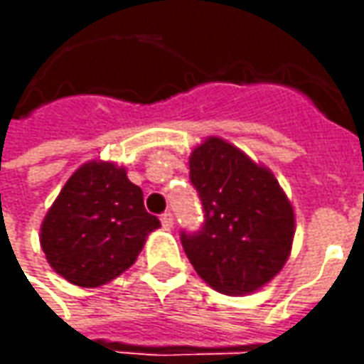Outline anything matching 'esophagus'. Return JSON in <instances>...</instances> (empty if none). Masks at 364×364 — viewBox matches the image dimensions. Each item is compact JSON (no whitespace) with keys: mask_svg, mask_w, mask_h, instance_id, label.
Listing matches in <instances>:
<instances>
[{"mask_svg":"<svg viewBox=\"0 0 364 364\" xmlns=\"http://www.w3.org/2000/svg\"><path fill=\"white\" fill-rule=\"evenodd\" d=\"M159 220H161V226H164V228H173V214L169 213V210H166V213L161 214Z\"/></svg>","mask_w":364,"mask_h":364,"instance_id":"34e87169","label":"esophagus"}]
</instances>
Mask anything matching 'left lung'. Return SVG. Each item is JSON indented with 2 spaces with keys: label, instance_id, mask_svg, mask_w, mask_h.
Returning <instances> with one entry per match:
<instances>
[{
  "label": "left lung",
  "instance_id": "obj_1",
  "mask_svg": "<svg viewBox=\"0 0 364 364\" xmlns=\"http://www.w3.org/2000/svg\"><path fill=\"white\" fill-rule=\"evenodd\" d=\"M203 226L181 230L183 250L200 279L222 294L253 292L287 263L294 213L273 173L244 151L208 138L189 159Z\"/></svg>",
  "mask_w": 364,
  "mask_h": 364
}]
</instances>
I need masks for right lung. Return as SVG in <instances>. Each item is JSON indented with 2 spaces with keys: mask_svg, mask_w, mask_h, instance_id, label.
<instances>
[{
  "mask_svg": "<svg viewBox=\"0 0 364 364\" xmlns=\"http://www.w3.org/2000/svg\"><path fill=\"white\" fill-rule=\"evenodd\" d=\"M159 228L144 208L142 189L114 164H85L75 171L44 216L41 245L66 281L93 289L127 271Z\"/></svg>",
  "mask_w": 364,
  "mask_h": 364,
  "instance_id": "1",
  "label": "right lung"
}]
</instances>
